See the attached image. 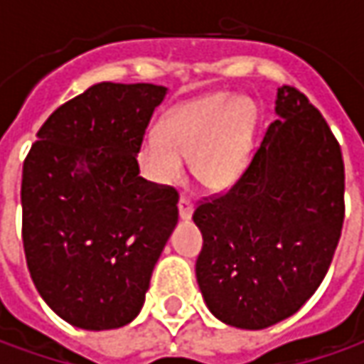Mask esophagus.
<instances>
[{"instance_id":"1","label":"esophagus","mask_w":364,"mask_h":364,"mask_svg":"<svg viewBox=\"0 0 364 364\" xmlns=\"http://www.w3.org/2000/svg\"><path fill=\"white\" fill-rule=\"evenodd\" d=\"M178 210H180V218H184V220H188L192 217V210H194V204L190 200L188 196H182L180 198V203H178Z\"/></svg>"}]
</instances>
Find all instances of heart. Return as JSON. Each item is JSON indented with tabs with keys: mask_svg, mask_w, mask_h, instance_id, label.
I'll return each instance as SVG.
<instances>
[{
	"mask_svg": "<svg viewBox=\"0 0 364 364\" xmlns=\"http://www.w3.org/2000/svg\"><path fill=\"white\" fill-rule=\"evenodd\" d=\"M257 125L251 101L227 92L208 95L172 111L161 133L147 135L141 160L160 184L182 178L184 160L192 158V174L206 190H225L241 176Z\"/></svg>",
	"mask_w": 364,
	"mask_h": 364,
	"instance_id": "1",
	"label": "heart"
}]
</instances>
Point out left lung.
I'll use <instances>...</instances> for the list:
<instances>
[{
	"mask_svg": "<svg viewBox=\"0 0 364 364\" xmlns=\"http://www.w3.org/2000/svg\"><path fill=\"white\" fill-rule=\"evenodd\" d=\"M275 119L231 188L203 198L196 279L229 326L261 330L296 314L328 272L344 223L341 144L294 87L277 89Z\"/></svg>",
	"mask_w": 364,
	"mask_h": 364,
	"instance_id": "8db88e82",
	"label": "left lung"
}]
</instances>
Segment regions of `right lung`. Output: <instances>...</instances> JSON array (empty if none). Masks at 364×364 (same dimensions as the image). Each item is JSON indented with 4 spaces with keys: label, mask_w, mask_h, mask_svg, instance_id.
I'll list each match as a JSON object with an SVG mask.
<instances>
[{
    "label": "right lung",
    "mask_w": 364,
    "mask_h": 364,
    "mask_svg": "<svg viewBox=\"0 0 364 364\" xmlns=\"http://www.w3.org/2000/svg\"><path fill=\"white\" fill-rule=\"evenodd\" d=\"M166 87L99 82L60 105L21 172V241L38 294L68 324L111 330L139 314L178 223V190L139 176Z\"/></svg>",
    "instance_id": "right-lung-1"
}]
</instances>
